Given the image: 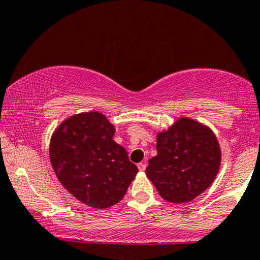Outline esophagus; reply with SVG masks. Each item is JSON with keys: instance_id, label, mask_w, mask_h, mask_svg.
Here are the masks:
<instances>
[{"instance_id": "obj_1", "label": "esophagus", "mask_w": 260, "mask_h": 260, "mask_svg": "<svg viewBox=\"0 0 260 260\" xmlns=\"http://www.w3.org/2000/svg\"><path fill=\"white\" fill-rule=\"evenodd\" d=\"M145 169H147V164H145V162H139L138 164L139 171H145Z\"/></svg>"}]
</instances>
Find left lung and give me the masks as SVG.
Here are the masks:
<instances>
[{
	"label": "left lung",
	"instance_id": "8db88e82",
	"mask_svg": "<svg viewBox=\"0 0 260 260\" xmlns=\"http://www.w3.org/2000/svg\"><path fill=\"white\" fill-rule=\"evenodd\" d=\"M156 150L145 174L168 202L193 201L219 172L221 150L215 134L190 118L182 117L168 131L157 133Z\"/></svg>",
	"mask_w": 260,
	"mask_h": 260
}]
</instances>
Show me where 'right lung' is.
I'll list each match as a JSON object with an SVG mask.
<instances>
[{
  "label": "right lung",
  "mask_w": 260,
  "mask_h": 260,
  "mask_svg": "<svg viewBox=\"0 0 260 260\" xmlns=\"http://www.w3.org/2000/svg\"><path fill=\"white\" fill-rule=\"evenodd\" d=\"M113 134L106 116L90 111L68 117L50 140V160L58 181L91 208L106 209L120 202L138 172Z\"/></svg>",
  "instance_id": "obj_1"
}]
</instances>
